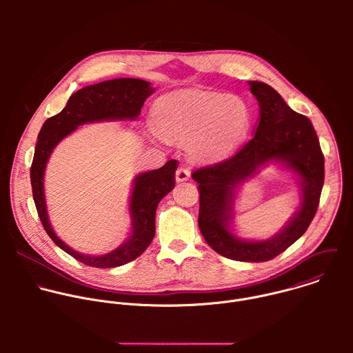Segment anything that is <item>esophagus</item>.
<instances>
[{
	"label": "esophagus",
	"mask_w": 353,
	"mask_h": 353,
	"mask_svg": "<svg viewBox=\"0 0 353 353\" xmlns=\"http://www.w3.org/2000/svg\"><path fill=\"white\" fill-rule=\"evenodd\" d=\"M190 170L187 169V168H179L177 170H176V180L177 181H185V180H188L190 179Z\"/></svg>",
	"instance_id": "esophagus-1"
}]
</instances>
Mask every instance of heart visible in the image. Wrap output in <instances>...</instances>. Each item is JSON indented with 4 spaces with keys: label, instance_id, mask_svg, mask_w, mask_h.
Listing matches in <instances>:
<instances>
[{
    "label": "heart",
    "instance_id": "1",
    "mask_svg": "<svg viewBox=\"0 0 353 353\" xmlns=\"http://www.w3.org/2000/svg\"><path fill=\"white\" fill-rule=\"evenodd\" d=\"M155 121L165 135L188 139L191 154L201 158H221L232 152L244 138L251 113L239 96L181 90L158 100Z\"/></svg>",
    "mask_w": 353,
    "mask_h": 353
}]
</instances>
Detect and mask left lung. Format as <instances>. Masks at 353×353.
I'll return each mask as SVG.
<instances>
[{"mask_svg": "<svg viewBox=\"0 0 353 353\" xmlns=\"http://www.w3.org/2000/svg\"><path fill=\"white\" fill-rule=\"evenodd\" d=\"M248 85L260 106L254 137L233 157L195 169L191 177L198 183V226L205 241L226 259L261 263L283 253L310 226L324 184V155L316 130L306 116L292 110L270 85L257 81H250ZM270 160H279L299 174L304 201L276 236L263 242H244L227 229L234 190Z\"/></svg>", "mask_w": 353, "mask_h": 353, "instance_id": "8db88e82", "label": "left lung"}]
</instances>
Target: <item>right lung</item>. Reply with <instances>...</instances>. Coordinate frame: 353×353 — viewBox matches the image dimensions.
I'll return each instance as SVG.
<instances>
[{
  "mask_svg": "<svg viewBox=\"0 0 353 353\" xmlns=\"http://www.w3.org/2000/svg\"><path fill=\"white\" fill-rule=\"evenodd\" d=\"M152 92L154 88H150L149 82L137 78H117L85 86L71 94L65 108L59 114L47 119L39 132L30 166V184L40 222L50 239L85 265L94 268L120 267L143 253L155 236V212L159 201L174 187L177 161L172 159L165 166L142 173L135 179L130 205L132 234L112 253L97 257L72 250L56 236L50 226L43 194L46 163L54 146L78 125L100 120L137 119L146 97Z\"/></svg>",
  "mask_w": 353,
  "mask_h": 353,
  "instance_id": "right-lung-1",
  "label": "right lung"
}]
</instances>
